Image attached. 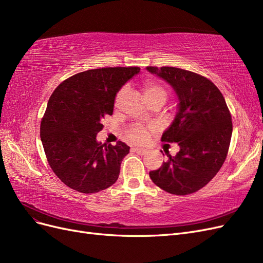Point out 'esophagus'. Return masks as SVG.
Masks as SVG:
<instances>
[{"label": "esophagus", "instance_id": "obj_1", "mask_svg": "<svg viewBox=\"0 0 263 263\" xmlns=\"http://www.w3.org/2000/svg\"><path fill=\"white\" fill-rule=\"evenodd\" d=\"M133 150L134 151H136V153H138L139 155H146L147 154V149H145V148H139V147H135V148H133Z\"/></svg>", "mask_w": 263, "mask_h": 263}]
</instances>
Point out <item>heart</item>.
I'll return each instance as SVG.
<instances>
[{
    "instance_id": "obj_1",
    "label": "heart",
    "mask_w": 263,
    "mask_h": 263,
    "mask_svg": "<svg viewBox=\"0 0 263 263\" xmlns=\"http://www.w3.org/2000/svg\"><path fill=\"white\" fill-rule=\"evenodd\" d=\"M144 91H145V97L147 99V101L153 100V99H162L163 101L166 100L169 95L168 89L166 87L159 83L157 81H153V80H148L145 82L144 84ZM125 89H123L119 91L116 95V103L119 102V100L122 99V97L124 95ZM147 129L145 127H142L140 125H135L128 129L127 132V137H128L132 141L135 142H142L145 141L147 138Z\"/></svg>"
}]
</instances>
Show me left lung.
<instances>
[{
    "label": "left lung",
    "mask_w": 263,
    "mask_h": 263,
    "mask_svg": "<svg viewBox=\"0 0 263 263\" xmlns=\"http://www.w3.org/2000/svg\"><path fill=\"white\" fill-rule=\"evenodd\" d=\"M168 82L179 100L174 121L161 140L178 142L179 153L149 177L176 195L194 193L216 176L225 162L233 133L232 115L218 87L208 78L174 67H147Z\"/></svg>",
    "instance_id": "1"
}]
</instances>
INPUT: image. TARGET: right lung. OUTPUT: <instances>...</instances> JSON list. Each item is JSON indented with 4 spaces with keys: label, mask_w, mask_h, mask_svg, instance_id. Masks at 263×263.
<instances>
[{
    "label": "right lung",
    "mask_w": 263,
    "mask_h": 263,
    "mask_svg": "<svg viewBox=\"0 0 263 263\" xmlns=\"http://www.w3.org/2000/svg\"><path fill=\"white\" fill-rule=\"evenodd\" d=\"M138 67L84 71L53 91L41 124V138L50 168L65 184L81 193L113 185L129 147L102 144L97 135L104 116L112 115L116 93L139 73Z\"/></svg>",
    "instance_id": "obj_1"
}]
</instances>
